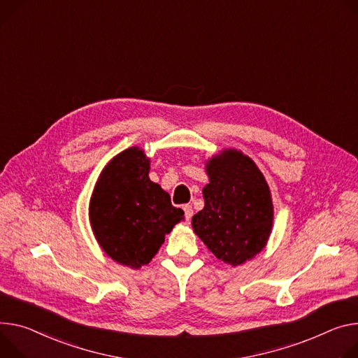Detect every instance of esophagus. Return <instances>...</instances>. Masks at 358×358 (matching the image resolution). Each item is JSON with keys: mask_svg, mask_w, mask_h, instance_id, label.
I'll list each match as a JSON object with an SVG mask.
<instances>
[{"mask_svg": "<svg viewBox=\"0 0 358 358\" xmlns=\"http://www.w3.org/2000/svg\"><path fill=\"white\" fill-rule=\"evenodd\" d=\"M182 210H184V215H185V220H189V218L192 217V214H194L192 206H189V204H185V206L182 207Z\"/></svg>", "mask_w": 358, "mask_h": 358, "instance_id": "34e87169", "label": "esophagus"}]
</instances>
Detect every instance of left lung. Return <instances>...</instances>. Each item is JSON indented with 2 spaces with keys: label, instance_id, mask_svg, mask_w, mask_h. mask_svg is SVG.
<instances>
[{
  "label": "left lung",
  "instance_id": "obj_1",
  "mask_svg": "<svg viewBox=\"0 0 358 358\" xmlns=\"http://www.w3.org/2000/svg\"><path fill=\"white\" fill-rule=\"evenodd\" d=\"M207 174L204 208L192 217L194 233L221 262L240 266L268 240L273 225L268 185L252 159L236 150L211 158Z\"/></svg>",
  "mask_w": 358,
  "mask_h": 358
}]
</instances>
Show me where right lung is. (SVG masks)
I'll use <instances>...</instances> for the list:
<instances>
[{"label":"right lung","mask_w":358,"mask_h":358,"mask_svg":"<svg viewBox=\"0 0 358 358\" xmlns=\"http://www.w3.org/2000/svg\"><path fill=\"white\" fill-rule=\"evenodd\" d=\"M150 159L137 147L114 157L95 184L90 221L103 250L117 263L140 268L157 254L184 211L148 178Z\"/></svg>","instance_id":"1"}]
</instances>
